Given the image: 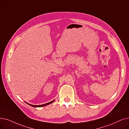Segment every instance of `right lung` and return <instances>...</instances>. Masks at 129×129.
I'll return each mask as SVG.
<instances>
[{"label":"right lung","instance_id":"add662e5","mask_svg":"<svg viewBox=\"0 0 129 129\" xmlns=\"http://www.w3.org/2000/svg\"><path fill=\"white\" fill-rule=\"evenodd\" d=\"M54 101V100H53V101H51V102H48V103H46V104H42V105H32V104H29V103H27V102H26L27 104H28V105H30V106H33V107H34V108H38V107H43V106H46V105H48V104H51V103H52Z\"/></svg>","mask_w":129,"mask_h":129}]
</instances>
